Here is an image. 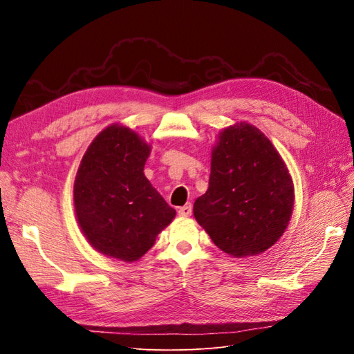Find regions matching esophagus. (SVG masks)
<instances>
[{
    "mask_svg": "<svg viewBox=\"0 0 354 354\" xmlns=\"http://www.w3.org/2000/svg\"><path fill=\"white\" fill-rule=\"evenodd\" d=\"M178 216L180 217H190L192 216V205H190V203H187V205H185V207H180L178 208Z\"/></svg>",
    "mask_w": 354,
    "mask_h": 354,
    "instance_id": "34e87169",
    "label": "esophagus"
}]
</instances>
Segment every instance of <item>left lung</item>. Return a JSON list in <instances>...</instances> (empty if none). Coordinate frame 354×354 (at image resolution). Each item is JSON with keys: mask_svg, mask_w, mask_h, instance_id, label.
<instances>
[{"mask_svg": "<svg viewBox=\"0 0 354 354\" xmlns=\"http://www.w3.org/2000/svg\"><path fill=\"white\" fill-rule=\"evenodd\" d=\"M292 209V178L269 138L245 121L224 128L211 151L208 190L194 205L211 241L234 259L261 254L281 239Z\"/></svg>", "mask_w": 354, "mask_h": 354, "instance_id": "obj_1", "label": "left lung"}]
</instances>
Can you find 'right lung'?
Masks as SVG:
<instances>
[{
	"instance_id": "right-lung-1",
	"label": "right lung",
	"mask_w": 354,
	"mask_h": 354,
	"mask_svg": "<svg viewBox=\"0 0 354 354\" xmlns=\"http://www.w3.org/2000/svg\"><path fill=\"white\" fill-rule=\"evenodd\" d=\"M151 149L131 128L112 124L81 159L73 183L77 221L93 248L109 259H142L176 217L143 173Z\"/></svg>"
}]
</instances>
